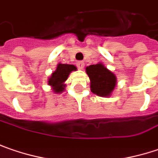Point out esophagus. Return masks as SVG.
<instances>
[{
  "label": "esophagus",
  "mask_w": 158,
  "mask_h": 158,
  "mask_svg": "<svg viewBox=\"0 0 158 158\" xmlns=\"http://www.w3.org/2000/svg\"><path fill=\"white\" fill-rule=\"evenodd\" d=\"M77 66H78V68L80 69V70H82L83 68H84V66H85V64H84V62H82V61H79L77 63Z\"/></svg>",
  "instance_id": "34e87169"
}]
</instances>
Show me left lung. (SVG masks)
I'll return each instance as SVG.
<instances>
[{
  "mask_svg": "<svg viewBox=\"0 0 158 158\" xmlns=\"http://www.w3.org/2000/svg\"><path fill=\"white\" fill-rule=\"evenodd\" d=\"M86 72L90 79L91 92L102 97L111 95L117 85V77L102 63L86 66Z\"/></svg>",
  "mask_w": 158,
  "mask_h": 158,
  "instance_id": "left-lung-1",
  "label": "left lung"
}]
</instances>
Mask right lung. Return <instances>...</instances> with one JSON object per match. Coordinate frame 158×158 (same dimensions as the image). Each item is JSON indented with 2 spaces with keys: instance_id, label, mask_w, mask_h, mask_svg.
Instances as JSON below:
<instances>
[{
  "instance_id": "1",
  "label": "right lung",
  "mask_w": 158,
  "mask_h": 158,
  "mask_svg": "<svg viewBox=\"0 0 158 158\" xmlns=\"http://www.w3.org/2000/svg\"><path fill=\"white\" fill-rule=\"evenodd\" d=\"M77 71V67L73 64H61L56 66V70L52 72L51 76L48 79V86L52 87V90L56 94H61L65 89V81L68 79L70 73Z\"/></svg>"
}]
</instances>
